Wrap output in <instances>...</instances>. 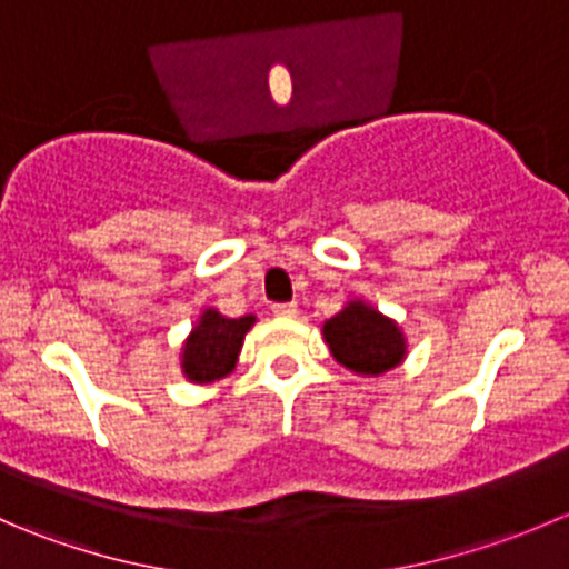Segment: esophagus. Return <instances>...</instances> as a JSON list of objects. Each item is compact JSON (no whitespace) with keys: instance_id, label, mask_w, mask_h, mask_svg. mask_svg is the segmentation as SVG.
Wrapping results in <instances>:
<instances>
[{"instance_id":"34e87169","label":"esophagus","mask_w":569,"mask_h":569,"mask_svg":"<svg viewBox=\"0 0 569 569\" xmlns=\"http://www.w3.org/2000/svg\"><path fill=\"white\" fill-rule=\"evenodd\" d=\"M272 313H274V317L291 319V317H297V313H300V308H297V302H274Z\"/></svg>"}]
</instances>
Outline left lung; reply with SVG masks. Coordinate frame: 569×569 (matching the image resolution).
<instances>
[{
  "label": "left lung",
  "mask_w": 569,
  "mask_h": 569,
  "mask_svg": "<svg viewBox=\"0 0 569 569\" xmlns=\"http://www.w3.org/2000/svg\"><path fill=\"white\" fill-rule=\"evenodd\" d=\"M321 332L332 358L355 375H386L405 358V336L399 327L363 300L349 302L327 319Z\"/></svg>",
  "instance_id": "left-lung-1"
}]
</instances>
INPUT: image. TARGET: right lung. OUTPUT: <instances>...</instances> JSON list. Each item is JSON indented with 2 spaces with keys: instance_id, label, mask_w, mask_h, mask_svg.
<instances>
[{
  "instance_id": "1",
  "label": "right lung",
  "mask_w": 569,
  "mask_h": 569,
  "mask_svg": "<svg viewBox=\"0 0 569 569\" xmlns=\"http://www.w3.org/2000/svg\"><path fill=\"white\" fill-rule=\"evenodd\" d=\"M256 317L226 319L214 308L203 311L192 336L183 343L181 369L192 382H214L231 375L242 349L244 332L250 330Z\"/></svg>"
}]
</instances>
